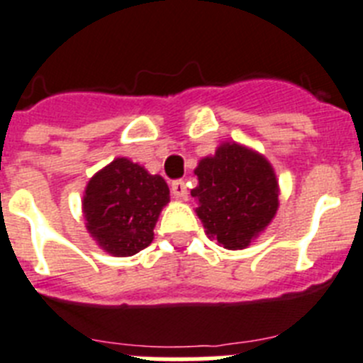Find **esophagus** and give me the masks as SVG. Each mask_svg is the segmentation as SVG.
Wrapping results in <instances>:
<instances>
[{"mask_svg": "<svg viewBox=\"0 0 363 363\" xmlns=\"http://www.w3.org/2000/svg\"><path fill=\"white\" fill-rule=\"evenodd\" d=\"M172 194L175 199H186L188 197V188H186V182L177 179V181L172 182Z\"/></svg>", "mask_w": 363, "mask_h": 363, "instance_id": "1", "label": "esophagus"}]
</instances>
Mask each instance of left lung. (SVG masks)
Wrapping results in <instances>:
<instances>
[{"mask_svg":"<svg viewBox=\"0 0 363 363\" xmlns=\"http://www.w3.org/2000/svg\"><path fill=\"white\" fill-rule=\"evenodd\" d=\"M191 197L206 234L238 250L267 228L277 210V181L264 157L239 144H225L195 168Z\"/></svg>","mask_w":363,"mask_h":363,"instance_id":"left-lung-1","label":"left lung"}]
</instances>
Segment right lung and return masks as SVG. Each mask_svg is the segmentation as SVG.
I'll use <instances>...</instances> for the list:
<instances>
[{
    "label": "right lung",
    "instance_id": "right-lung-1",
    "mask_svg": "<svg viewBox=\"0 0 363 363\" xmlns=\"http://www.w3.org/2000/svg\"><path fill=\"white\" fill-rule=\"evenodd\" d=\"M168 201V184L160 175L116 159L87 184L84 217L104 250L118 257L133 256L153 241V228Z\"/></svg>",
    "mask_w": 363,
    "mask_h": 363
}]
</instances>
